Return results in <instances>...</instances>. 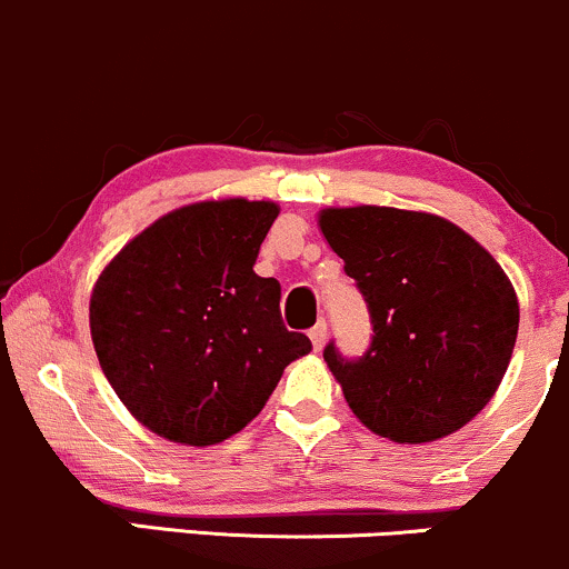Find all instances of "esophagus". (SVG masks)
<instances>
[{"instance_id": "1", "label": "esophagus", "mask_w": 569, "mask_h": 569, "mask_svg": "<svg viewBox=\"0 0 569 569\" xmlns=\"http://www.w3.org/2000/svg\"><path fill=\"white\" fill-rule=\"evenodd\" d=\"M326 335H329V329H326V321H318L316 326H312V329H310V342H312V348L321 350L323 345H326Z\"/></svg>"}]
</instances>
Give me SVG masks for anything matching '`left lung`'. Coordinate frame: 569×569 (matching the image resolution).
Wrapping results in <instances>:
<instances>
[{"label": "left lung", "instance_id": "1", "mask_svg": "<svg viewBox=\"0 0 569 569\" xmlns=\"http://www.w3.org/2000/svg\"><path fill=\"white\" fill-rule=\"evenodd\" d=\"M318 227L375 323L358 361L323 350L352 415L396 443L439 441L471 422L519 331V299L492 253L449 219L390 206L323 208Z\"/></svg>", "mask_w": 569, "mask_h": 569}]
</instances>
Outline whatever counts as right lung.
Returning <instances> with one entry per match:
<instances>
[{"label":"right lung","mask_w":569,"mask_h":569,"mask_svg":"<svg viewBox=\"0 0 569 569\" xmlns=\"http://www.w3.org/2000/svg\"><path fill=\"white\" fill-rule=\"evenodd\" d=\"M272 200L173 208L120 248L90 293V337L117 398L184 447L240 433L291 361L312 350L280 323V283L253 272Z\"/></svg>","instance_id":"obj_1"}]
</instances>
